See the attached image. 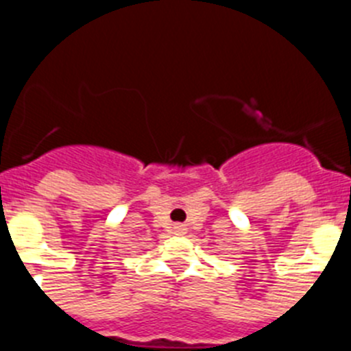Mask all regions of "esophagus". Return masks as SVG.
<instances>
[{"label":"esophagus","mask_w":351,"mask_h":351,"mask_svg":"<svg viewBox=\"0 0 351 351\" xmlns=\"http://www.w3.org/2000/svg\"><path fill=\"white\" fill-rule=\"evenodd\" d=\"M173 234H185V226H182V223H175V226L171 227Z\"/></svg>","instance_id":"obj_1"}]
</instances>
